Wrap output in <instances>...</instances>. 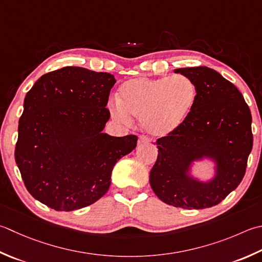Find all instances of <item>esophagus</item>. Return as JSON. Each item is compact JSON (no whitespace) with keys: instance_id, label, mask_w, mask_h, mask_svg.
I'll return each mask as SVG.
<instances>
[{"instance_id":"1","label":"esophagus","mask_w":262,"mask_h":262,"mask_svg":"<svg viewBox=\"0 0 262 262\" xmlns=\"http://www.w3.org/2000/svg\"><path fill=\"white\" fill-rule=\"evenodd\" d=\"M147 142H148L147 138L143 137V136H141L140 138H138V145H141V144H146Z\"/></svg>"}]
</instances>
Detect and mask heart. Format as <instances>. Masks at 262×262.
Returning <instances> with one entry per match:
<instances>
[{"mask_svg": "<svg viewBox=\"0 0 262 262\" xmlns=\"http://www.w3.org/2000/svg\"><path fill=\"white\" fill-rule=\"evenodd\" d=\"M198 89L187 76L133 78L118 90V102L110 104L116 120L128 124L130 117L140 119L142 129L155 138L177 130L194 109Z\"/></svg>", "mask_w": 262, "mask_h": 262, "instance_id": "obj_1", "label": "heart"}]
</instances>
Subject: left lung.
Segmentation results:
<instances>
[{
  "mask_svg": "<svg viewBox=\"0 0 262 262\" xmlns=\"http://www.w3.org/2000/svg\"><path fill=\"white\" fill-rule=\"evenodd\" d=\"M173 71L195 83L198 99L186 121L157 141L150 185L169 206L210 208L242 182L253 145L252 117L236 86L216 70L193 67ZM207 161L213 165V175L204 180L193 173V168Z\"/></svg>",
  "mask_w": 262,
  "mask_h": 262,
  "instance_id": "obj_1",
  "label": "left lung"
}]
</instances>
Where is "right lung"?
Instances as JSON below:
<instances>
[{"mask_svg":"<svg viewBox=\"0 0 262 262\" xmlns=\"http://www.w3.org/2000/svg\"><path fill=\"white\" fill-rule=\"evenodd\" d=\"M115 83L111 74L64 67L26 94L14 158L28 192L45 206L73 211L96 202L117 161L136 147L135 135L103 133Z\"/></svg>","mask_w":262,"mask_h":262,"instance_id":"obj_1","label":"right lung"}]
</instances>
